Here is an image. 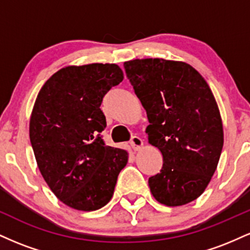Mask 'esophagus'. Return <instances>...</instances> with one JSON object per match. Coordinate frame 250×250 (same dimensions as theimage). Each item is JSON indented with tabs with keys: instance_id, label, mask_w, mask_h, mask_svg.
<instances>
[{
	"instance_id": "esophagus-1",
	"label": "esophagus",
	"mask_w": 250,
	"mask_h": 250,
	"mask_svg": "<svg viewBox=\"0 0 250 250\" xmlns=\"http://www.w3.org/2000/svg\"><path fill=\"white\" fill-rule=\"evenodd\" d=\"M130 145L135 150H139V149H141L143 147V141L139 136H133L130 140Z\"/></svg>"
}]
</instances>
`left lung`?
Here are the masks:
<instances>
[{
  "label": "left lung",
  "mask_w": 250,
  "mask_h": 250,
  "mask_svg": "<svg viewBox=\"0 0 250 250\" xmlns=\"http://www.w3.org/2000/svg\"><path fill=\"white\" fill-rule=\"evenodd\" d=\"M128 80L147 111L148 141L163 156L149 177L151 194L168 207L196 200L210 182L223 147L220 110L208 83L186 62H125Z\"/></svg>",
  "instance_id": "left-lung-1"
}]
</instances>
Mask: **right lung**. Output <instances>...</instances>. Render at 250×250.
Instances as JSON below:
<instances>
[{
  "label": "right lung",
  "mask_w": 250,
  "mask_h": 250,
  "mask_svg": "<svg viewBox=\"0 0 250 250\" xmlns=\"http://www.w3.org/2000/svg\"><path fill=\"white\" fill-rule=\"evenodd\" d=\"M123 80L114 63L68 65L43 84L30 116L29 136L43 179L60 201L82 211L113 197L127 150L105 146L101 103Z\"/></svg>",
  "instance_id": "1"
}]
</instances>
